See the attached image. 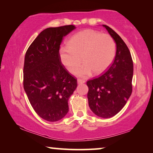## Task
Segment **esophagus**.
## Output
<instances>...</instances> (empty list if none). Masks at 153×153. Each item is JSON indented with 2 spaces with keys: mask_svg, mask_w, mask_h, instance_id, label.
Instances as JSON below:
<instances>
[{
  "mask_svg": "<svg viewBox=\"0 0 153 153\" xmlns=\"http://www.w3.org/2000/svg\"><path fill=\"white\" fill-rule=\"evenodd\" d=\"M85 80L84 79H77V83L78 84H83V83H85Z\"/></svg>",
  "mask_w": 153,
  "mask_h": 153,
  "instance_id": "1",
  "label": "esophagus"
}]
</instances>
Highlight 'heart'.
I'll return each mask as SVG.
<instances>
[{"label":"heart","mask_w":153,"mask_h":153,"mask_svg":"<svg viewBox=\"0 0 153 153\" xmlns=\"http://www.w3.org/2000/svg\"><path fill=\"white\" fill-rule=\"evenodd\" d=\"M116 45L113 38L107 33L86 30L74 34L69 39L68 46L60 50L61 63L70 73L77 69L80 77H88L93 72L100 74L105 71L115 57Z\"/></svg>","instance_id":"obj_1"}]
</instances>
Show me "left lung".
Masks as SVG:
<instances>
[{"label": "left lung", "instance_id": "1", "mask_svg": "<svg viewBox=\"0 0 153 153\" xmlns=\"http://www.w3.org/2000/svg\"><path fill=\"white\" fill-rule=\"evenodd\" d=\"M117 45L115 59L107 70L88 80L90 109L98 117L110 118L122 109L132 92L133 61L126 43L115 31L103 25Z\"/></svg>", "mask_w": 153, "mask_h": 153}]
</instances>
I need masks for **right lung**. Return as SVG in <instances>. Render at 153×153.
I'll use <instances>...</instances> for the list:
<instances>
[{
  "label": "right lung",
  "instance_id": "right-lung-1",
  "mask_svg": "<svg viewBox=\"0 0 153 153\" xmlns=\"http://www.w3.org/2000/svg\"><path fill=\"white\" fill-rule=\"evenodd\" d=\"M75 28L74 25L46 28L25 53V92L36 113L51 122L68 113V100L77 86V79L61 63L59 54L63 38Z\"/></svg>",
  "mask_w": 153,
  "mask_h": 153
}]
</instances>
